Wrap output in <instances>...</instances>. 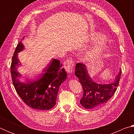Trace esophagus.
<instances>
[{
    "label": "esophagus",
    "instance_id": "1",
    "mask_svg": "<svg viewBox=\"0 0 134 134\" xmlns=\"http://www.w3.org/2000/svg\"><path fill=\"white\" fill-rule=\"evenodd\" d=\"M64 66L66 71L69 72V73H71L73 72V67H74V62L71 59H69L65 61L64 63Z\"/></svg>",
    "mask_w": 134,
    "mask_h": 134
}]
</instances>
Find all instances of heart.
I'll return each mask as SVG.
<instances>
[{"instance_id":"b5f03b06","label":"heart","mask_w":134,"mask_h":134,"mask_svg":"<svg viewBox=\"0 0 134 134\" xmlns=\"http://www.w3.org/2000/svg\"><path fill=\"white\" fill-rule=\"evenodd\" d=\"M89 39L90 41L94 45L81 56V60L85 62H90L97 60L108 48L107 45L104 42L106 37L102 34L94 32L90 34Z\"/></svg>"}]
</instances>
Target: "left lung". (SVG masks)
Here are the masks:
<instances>
[{
  "label": "left lung",
  "mask_w": 134,
  "mask_h": 134,
  "mask_svg": "<svg viewBox=\"0 0 134 134\" xmlns=\"http://www.w3.org/2000/svg\"><path fill=\"white\" fill-rule=\"evenodd\" d=\"M75 75L79 79L83 89V96L80 103L86 109L96 108L104 105L114 94L121 78V70L115 77L114 81L109 84H99L90 77L87 68L82 63H77L75 68Z\"/></svg>",
  "instance_id": "obj_1"
}]
</instances>
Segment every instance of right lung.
Returning <instances> with one entry per match:
<instances>
[{
  "label": "right lung",
  "mask_w": 134,
  "mask_h": 134,
  "mask_svg": "<svg viewBox=\"0 0 134 134\" xmlns=\"http://www.w3.org/2000/svg\"><path fill=\"white\" fill-rule=\"evenodd\" d=\"M24 48L21 41L17 45L11 63V76L16 91L25 103L30 107L43 110L51 109L56 104L59 87L66 80L67 72L62 68L60 61L53 59L42 70L44 73L40 77L34 80L27 79L26 83L21 81L19 79L22 75L18 71V67L21 64L18 53Z\"/></svg>",
  "instance_id": "right-lung-1"
}]
</instances>
